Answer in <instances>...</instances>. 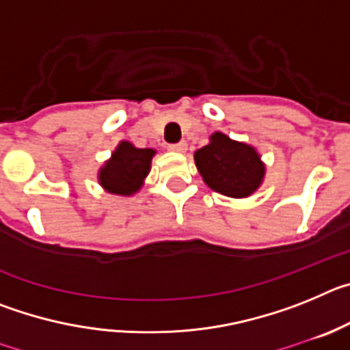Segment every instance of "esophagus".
Segmentation results:
<instances>
[{
  "mask_svg": "<svg viewBox=\"0 0 350 350\" xmlns=\"http://www.w3.org/2000/svg\"><path fill=\"white\" fill-rule=\"evenodd\" d=\"M185 148H187V144H185V142H178V144L168 145V150H172V152H184Z\"/></svg>",
  "mask_w": 350,
  "mask_h": 350,
  "instance_id": "esophagus-1",
  "label": "esophagus"
}]
</instances>
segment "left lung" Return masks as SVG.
Masks as SVG:
<instances>
[{
	"mask_svg": "<svg viewBox=\"0 0 350 350\" xmlns=\"http://www.w3.org/2000/svg\"><path fill=\"white\" fill-rule=\"evenodd\" d=\"M210 140L194 154L205 184L231 198H245L254 193L265 177L259 154L250 145L230 140L222 133H213Z\"/></svg>",
	"mask_w": 350,
	"mask_h": 350,
	"instance_id": "8db88e82",
	"label": "left lung"
}]
</instances>
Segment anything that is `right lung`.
Listing matches in <instances>:
<instances>
[{
	"mask_svg": "<svg viewBox=\"0 0 350 350\" xmlns=\"http://www.w3.org/2000/svg\"><path fill=\"white\" fill-rule=\"evenodd\" d=\"M152 148H137L129 142H120L112 159L100 172V182L113 194H133L140 189L142 182L150 170Z\"/></svg>",
	"mask_w": 350,
	"mask_h": 350,
	"instance_id": "obj_1",
	"label": "right lung"
}]
</instances>
